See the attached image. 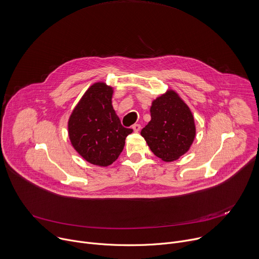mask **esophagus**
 Here are the masks:
<instances>
[{
  "label": "esophagus",
  "instance_id": "34e87169",
  "mask_svg": "<svg viewBox=\"0 0 259 259\" xmlns=\"http://www.w3.org/2000/svg\"><path fill=\"white\" fill-rule=\"evenodd\" d=\"M132 129L134 130V132H139L140 129H141V125L140 124H134L132 126Z\"/></svg>",
  "mask_w": 259,
  "mask_h": 259
}]
</instances>
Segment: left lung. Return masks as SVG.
I'll use <instances>...</instances> for the list:
<instances>
[{
    "label": "left lung",
    "mask_w": 259,
    "mask_h": 259,
    "mask_svg": "<svg viewBox=\"0 0 259 259\" xmlns=\"http://www.w3.org/2000/svg\"><path fill=\"white\" fill-rule=\"evenodd\" d=\"M151 120L141 130L150 150L163 161H174L192 145L196 129L189 107L174 91L156 98L150 107Z\"/></svg>",
    "instance_id": "8db88e82"
}]
</instances>
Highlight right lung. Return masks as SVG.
Returning a JSON list of instances; mask_svg holds the SVG:
<instances>
[{
    "mask_svg": "<svg viewBox=\"0 0 259 259\" xmlns=\"http://www.w3.org/2000/svg\"><path fill=\"white\" fill-rule=\"evenodd\" d=\"M113 88L97 82L85 92L74 108L68 133L75 150L89 162L107 166L122 152L132 129L122 126L113 106Z\"/></svg>",
    "mask_w": 259,
    "mask_h": 259,
    "instance_id": "right-lung-1",
    "label": "right lung"
}]
</instances>
